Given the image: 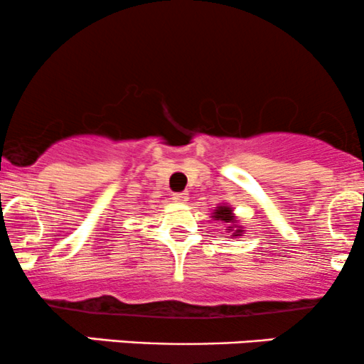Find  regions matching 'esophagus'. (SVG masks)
<instances>
[{
	"instance_id": "obj_1",
	"label": "esophagus",
	"mask_w": 364,
	"mask_h": 364,
	"mask_svg": "<svg viewBox=\"0 0 364 364\" xmlns=\"http://www.w3.org/2000/svg\"><path fill=\"white\" fill-rule=\"evenodd\" d=\"M188 198H190V195H188L186 191H178V193L173 195V200L178 203H185L188 202Z\"/></svg>"
}]
</instances>
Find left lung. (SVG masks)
<instances>
[{
    "instance_id": "1",
    "label": "left lung",
    "mask_w": 364,
    "mask_h": 364,
    "mask_svg": "<svg viewBox=\"0 0 364 364\" xmlns=\"http://www.w3.org/2000/svg\"><path fill=\"white\" fill-rule=\"evenodd\" d=\"M212 219L217 220V223L228 224V229H225V231L231 232L232 237L243 235V228H241V225H236V217L232 214V208L229 205L217 207L214 215H212Z\"/></svg>"
}]
</instances>
